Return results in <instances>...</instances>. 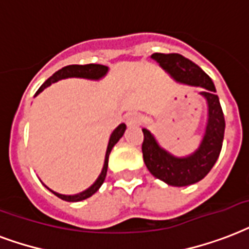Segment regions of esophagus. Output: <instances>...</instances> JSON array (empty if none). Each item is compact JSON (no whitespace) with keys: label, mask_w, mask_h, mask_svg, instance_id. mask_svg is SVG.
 <instances>
[{"label":"esophagus","mask_w":249,"mask_h":249,"mask_svg":"<svg viewBox=\"0 0 249 249\" xmlns=\"http://www.w3.org/2000/svg\"><path fill=\"white\" fill-rule=\"evenodd\" d=\"M126 121L128 126H139V124H142V117L138 113H132V114L127 115Z\"/></svg>","instance_id":"1"}]
</instances>
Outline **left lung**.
<instances>
[{
	"instance_id": "left-lung-1",
	"label": "left lung",
	"mask_w": 249,
	"mask_h": 249,
	"mask_svg": "<svg viewBox=\"0 0 249 249\" xmlns=\"http://www.w3.org/2000/svg\"><path fill=\"white\" fill-rule=\"evenodd\" d=\"M152 58L156 59L177 82L205 88L201 94L208 103L207 130L203 142L194 155L184 159L171 156L159 145L149 131L142 128V159L151 174L170 186H190L201 180L212 170L221 153L225 134L222 107L212 79L196 63L178 53H155Z\"/></svg>"
}]
</instances>
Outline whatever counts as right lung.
I'll list each match as a JSON object with an SVG mask.
<instances>
[{"label": "right lung", "mask_w": 249, "mask_h": 249, "mask_svg": "<svg viewBox=\"0 0 249 249\" xmlns=\"http://www.w3.org/2000/svg\"><path fill=\"white\" fill-rule=\"evenodd\" d=\"M107 72V67L104 66V65H96V63H89V65H69V66L62 67L61 70H58L57 72L52 75L51 78L48 79L44 84H42L40 88L37 89L36 94H38L41 90H44L46 87H49L52 83L58 82L61 79H66V78H86V79H100L103 78L104 75ZM126 131V124L122 123L119 124L110 136V140H109V144H107V156H105V163H104L103 171L101 174L97 178V180L92 184V186L88 188V190L83 191L82 194L78 195H72V196H67V195H61L57 194V192H53L55 196H58L59 198H62L65 201H82L84 198L89 197L94 192H97V190L101 187V184L104 183L105 178H107V162H109V155H110L111 149L113 146L118 142V140L123 136Z\"/></svg>", "instance_id": "add662e5"}]
</instances>
